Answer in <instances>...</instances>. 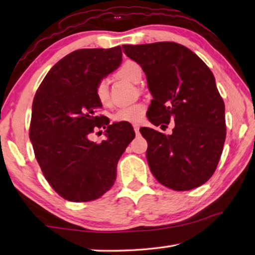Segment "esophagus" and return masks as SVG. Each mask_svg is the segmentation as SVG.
Returning <instances> with one entry per match:
<instances>
[{"instance_id":"obj_1","label":"esophagus","mask_w":255,"mask_h":255,"mask_svg":"<svg viewBox=\"0 0 255 255\" xmlns=\"http://www.w3.org/2000/svg\"><path fill=\"white\" fill-rule=\"evenodd\" d=\"M133 130H135V132L137 133V135H138V133H139V125H133Z\"/></svg>"}]
</instances>
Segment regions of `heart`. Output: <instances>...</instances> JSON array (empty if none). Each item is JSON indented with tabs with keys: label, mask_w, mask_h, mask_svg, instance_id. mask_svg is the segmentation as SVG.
Segmentation results:
<instances>
[{
	"label": "heart",
	"mask_w": 255,
	"mask_h": 255,
	"mask_svg": "<svg viewBox=\"0 0 255 255\" xmlns=\"http://www.w3.org/2000/svg\"><path fill=\"white\" fill-rule=\"evenodd\" d=\"M140 66L133 60H126L118 68L117 75L122 79L130 81L132 83H138L141 79ZM96 97L100 105L107 107L110 105V91L109 82L107 79H102L98 82L96 86ZM146 114V106L144 103H133V105L125 106L116 110L112 116V119L116 123H127V124H139L144 120Z\"/></svg>",
	"instance_id": "heart-1"
}]
</instances>
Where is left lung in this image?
Here are the masks:
<instances>
[{"label": "left lung", "mask_w": 255, "mask_h": 255, "mask_svg": "<svg viewBox=\"0 0 255 255\" xmlns=\"http://www.w3.org/2000/svg\"><path fill=\"white\" fill-rule=\"evenodd\" d=\"M123 50L146 74L153 96L149 122L161 127L175 123L171 135L140 128L150 172L175 191L200 187L214 174L226 138L225 105L214 74L176 42L124 45Z\"/></svg>", "instance_id": "8db88e82"}]
</instances>
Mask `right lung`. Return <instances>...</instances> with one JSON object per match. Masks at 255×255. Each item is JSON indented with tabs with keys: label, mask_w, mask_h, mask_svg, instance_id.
Here are the masks:
<instances>
[{
	"label": "right lung",
	"mask_w": 255,
	"mask_h": 255,
	"mask_svg": "<svg viewBox=\"0 0 255 255\" xmlns=\"http://www.w3.org/2000/svg\"><path fill=\"white\" fill-rule=\"evenodd\" d=\"M122 47L79 49L51 67L32 102L29 137L42 174L56 192L73 202L96 200L114 185L117 164L135 138L132 127L109 125L98 116V82L117 70ZM97 128L107 139H88Z\"/></svg>",
	"instance_id": "obj_1"
}]
</instances>
